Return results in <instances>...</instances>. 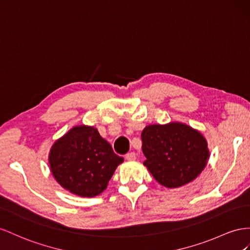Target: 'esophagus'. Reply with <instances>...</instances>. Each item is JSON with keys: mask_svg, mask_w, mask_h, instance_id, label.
<instances>
[{"mask_svg": "<svg viewBox=\"0 0 250 250\" xmlns=\"http://www.w3.org/2000/svg\"><path fill=\"white\" fill-rule=\"evenodd\" d=\"M125 159H126L127 161H133V160L136 159V154H135L134 152L127 153V154L125 155Z\"/></svg>", "mask_w": 250, "mask_h": 250, "instance_id": "34e87169", "label": "esophagus"}]
</instances>
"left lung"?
Returning <instances> with one entry per match:
<instances>
[{
    "mask_svg": "<svg viewBox=\"0 0 250 250\" xmlns=\"http://www.w3.org/2000/svg\"><path fill=\"white\" fill-rule=\"evenodd\" d=\"M144 165L161 185L180 188L195 180L208 163L203 135L181 123L149 125L141 133Z\"/></svg>",
    "mask_w": 250,
    "mask_h": 250,
    "instance_id": "8db88e82",
    "label": "left lung"
}]
</instances>
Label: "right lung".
<instances>
[{
  "label": "right lung",
  "instance_id": "obj_1",
  "mask_svg": "<svg viewBox=\"0 0 250 250\" xmlns=\"http://www.w3.org/2000/svg\"><path fill=\"white\" fill-rule=\"evenodd\" d=\"M124 158L97 129L77 125L56 140L49 153V166L55 180L80 197H95L106 188Z\"/></svg>",
  "mask_w": 250,
  "mask_h": 250
}]
</instances>
